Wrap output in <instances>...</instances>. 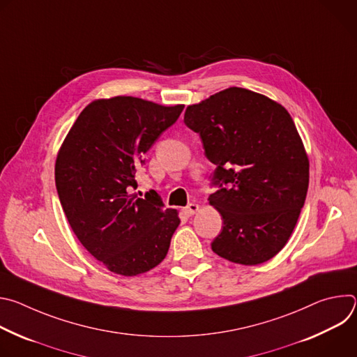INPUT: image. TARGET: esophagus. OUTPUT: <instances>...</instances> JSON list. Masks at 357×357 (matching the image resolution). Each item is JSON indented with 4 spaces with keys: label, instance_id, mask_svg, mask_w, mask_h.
Returning <instances> with one entry per match:
<instances>
[{
    "label": "esophagus",
    "instance_id": "obj_1",
    "mask_svg": "<svg viewBox=\"0 0 357 357\" xmlns=\"http://www.w3.org/2000/svg\"><path fill=\"white\" fill-rule=\"evenodd\" d=\"M197 211H199V205H196V203H189V205L183 209V212H185L186 216H192V215H195Z\"/></svg>",
    "mask_w": 357,
    "mask_h": 357
}]
</instances>
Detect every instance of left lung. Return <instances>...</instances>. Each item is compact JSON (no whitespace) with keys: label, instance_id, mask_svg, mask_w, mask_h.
I'll use <instances>...</instances> for the list:
<instances>
[{"label":"left lung","instance_id":"left-lung-1","mask_svg":"<svg viewBox=\"0 0 357 357\" xmlns=\"http://www.w3.org/2000/svg\"><path fill=\"white\" fill-rule=\"evenodd\" d=\"M183 123L199 134L216 165L209 203L223 227L212 241L218 256L243 266L273 259L287 244L310 183V161L289 113L241 87L189 106Z\"/></svg>","mask_w":357,"mask_h":357}]
</instances>
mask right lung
Returning a JSON list of instances; mask_svg holds the SVG:
<instances>
[{"label":"right lung","instance_id":"right-lung-1","mask_svg":"<svg viewBox=\"0 0 357 357\" xmlns=\"http://www.w3.org/2000/svg\"><path fill=\"white\" fill-rule=\"evenodd\" d=\"M182 110L131 96L96 100L59 149L55 182L63 212L83 247L112 273H146L169 250L178 212L164 209L155 190L144 197L131 190L145 152Z\"/></svg>","mask_w":357,"mask_h":357}]
</instances>
